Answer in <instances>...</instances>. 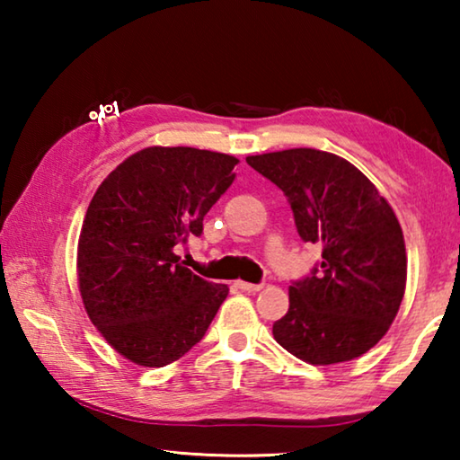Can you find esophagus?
<instances>
[{
  "instance_id": "obj_1",
  "label": "esophagus",
  "mask_w": 460,
  "mask_h": 460,
  "mask_svg": "<svg viewBox=\"0 0 460 460\" xmlns=\"http://www.w3.org/2000/svg\"><path fill=\"white\" fill-rule=\"evenodd\" d=\"M235 286L243 292H260L263 288V284H249V282H243V279H237Z\"/></svg>"
}]
</instances>
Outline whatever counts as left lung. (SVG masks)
Instances as JSON below:
<instances>
[{"label":"left lung","instance_id":"left-lung-1","mask_svg":"<svg viewBox=\"0 0 460 460\" xmlns=\"http://www.w3.org/2000/svg\"><path fill=\"white\" fill-rule=\"evenodd\" d=\"M290 202L302 241L321 247L313 274L290 286L274 339L310 365L351 361L387 332L406 292L398 217L351 162L313 147L247 155Z\"/></svg>","mask_w":460,"mask_h":460}]
</instances>
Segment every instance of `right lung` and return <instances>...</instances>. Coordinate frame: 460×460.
I'll return each instance as SVG.
<instances>
[{
  "instance_id": "add662e5",
  "label": "right lung",
  "mask_w": 460,
  "mask_h": 460,
  "mask_svg": "<svg viewBox=\"0 0 460 460\" xmlns=\"http://www.w3.org/2000/svg\"><path fill=\"white\" fill-rule=\"evenodd\" d=\"M237 162L197 147H144L93 197L76 252L81 298L91 323L131 363L181 359L227 298V286L192 274L174 247L200 235Z\"/></svg>"
}]
</instances>
